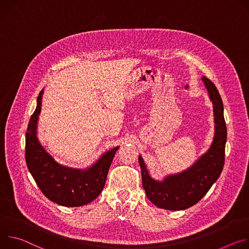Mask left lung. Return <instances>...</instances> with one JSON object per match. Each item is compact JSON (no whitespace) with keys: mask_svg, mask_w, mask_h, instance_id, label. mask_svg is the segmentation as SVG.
<instances>
[{"mask_svg":"<svg viewBox=\"0 0 249 249\" xmlns=\"http://www.w3.org/2000/svg\"><path fill=\"white\" fill-rule=\"evenodd\" d=\"M213 107L214 135L211 147L191 167L165 177L162 181L153 179L142 155L139 162L142 168V186L149 201L160 209L181 211L196 205L218 179L224 168L227 126L224 118V105L213 83L203 76Z\"/></svg>","mask_w":249,"mask_h":249,"instance_id":"1","label":"left lung"}]
</instances>
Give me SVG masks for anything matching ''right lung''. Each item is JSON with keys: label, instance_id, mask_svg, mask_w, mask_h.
Wrapping results in <instances>:
<instances>
[{"label": "right lung", "instance_id": "1", "mask_svg": "<svg viewBox=\"0 0 249 249\" xmlns=\"http://www.w3.org/2000/svg\"><path fill=\"white\" fill-rule=\"evenodd\" d=\"M43 89L31 117L25 134V161L43 195L64 207H81L94 201L105 186L107 172L120 146L105 152L86 169L64 166L45 150L37 139V122L41 110Z\"/></svg>", "mask_w": 249, "mask_h": 249}]
</instances>
